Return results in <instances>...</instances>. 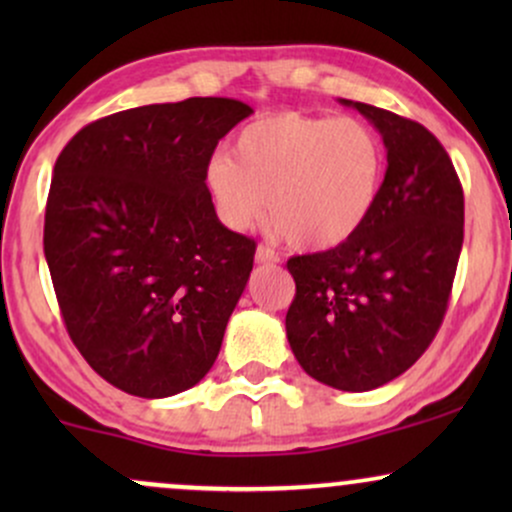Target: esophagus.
Masks as SVG:
<instances>
[{
  "label": "esophagus",
  "mask_w": 512,
  "mask_h": 512,
  "mask_svg": "<svg viewBox=\"0 0 512 512\" xmlns=\"http://www.w3.org/2000/svg\"><path fill=\"white\" fill-rule=\"evenodd\" d=\"M255 262L257 264H272V262H279V255L272 248H267V245H257L255 250Z\"/></svg>",
  "instance_id": "1"
}]
</instances>
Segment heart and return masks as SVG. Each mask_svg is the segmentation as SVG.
Segmentation results:
<instances>
[{"instance_id":"b5f03b06","label":"heart","mask_w":512,"mask_h":512,"mask_svg":"<svg viewBox=\"0 0 512 512\" xmlns=\"http://www.w3.org/2000/svg\"><path fill=\"white\" fill-rule=\"evenodd\" d=\"M383 175V142L366 122L276 113L240 129L233 156H211L204 180L233 231L269 211L293 248L330 250L366 223Z\"/></svg>"}]
</instances>
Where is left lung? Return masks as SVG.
I'll use <instances>...</instances> for the list:
<instances>
[{"mask_svg":"<svg viewBox=\"0 0 512 512\" xmlns=\"http://www.w3.org/2000/svg\"><path fill=\"white\" fill-rule=\"evenodd\" d=\"M380 132L387 170L346 243L291 257L286 337L317 383L368 392L414 366L436 337L464 238V195L448 151L419 122L339 98Z\"/></svg>","mask_w":512,"mask_h":512,"instance_id":"obj_1","label":"left lung"}]
</instances>
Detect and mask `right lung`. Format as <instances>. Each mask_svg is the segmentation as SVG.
I'll use <instances>...</instances> for the list:
<instances>
[{
  "label": "right lung",
  "mask_w": 512,
  "mask_h": 512,
  "mask_svg": "<svg viewBox=\"0 0 512 512\" xmlns=\"http://www.w3.org/2000/svg\"><path fill=\"white\" fill-rule=\"evenodd\" d=\"M250 115L233 98L142 105L57 158L43 238L57 303L88 366L127 395L190 390L219 356L255 240L219 221L204 173Z\"/></svg>",
  "instance_id": "add662e5"
}]
</instances>
